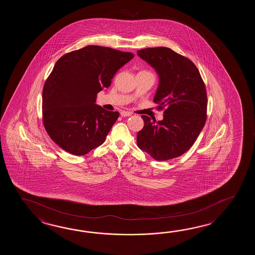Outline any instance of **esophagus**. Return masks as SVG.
I'll return each instance as SVG.
<instances>
[{
    "label": "esophagus",
    "mask_w": 255,
    "mask_h": 255,
    "mask_svg": "<svg viewBox=\"0 0 255 255\" xmlns=\"http://www.w3.org/2000/svg\"><path fill=\"white\" fill-rule=\"evenodd\" d=\"M120 115H121L122 117H129V116H131L132 114H131L130 112H128V111H121Z\"/></svg>",
    "instance_id": "34e87169"
}]
</instances>
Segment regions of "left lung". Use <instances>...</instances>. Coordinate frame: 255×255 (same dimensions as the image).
I'll return each mask as SVG.
<instances>
[{
    "mask_svg": "<svg viewBox=\"0 0 255 255\" xmlns=\"http://www.w3.org/2000/svg\"><path fill=\"white\" fill-rule=\"evenodd\" d=\"M138 56L157 71L159 85L154 98L164 109L161 121L142 116L136 143L156 160H168L188 151L205 125L207 92L196 65L168 47L141 49Z\"/></svg>",
    "mask_w": 255,
    "mask_h": 255,
    "instance_id": "left-lung-1",
    "label": "left lung"
}]
</instances>
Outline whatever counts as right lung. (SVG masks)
I'll list each match as a JSON object with an SVG mask.
<instances>
[{"instance_id": "right-lung-1", "label": "right lung", "mask_w": 255, "mask_h": 255, "mask_svg": "<svg viewBox=\"0 0 255 255\" xmlns=\"http://www.w3.org/2000/svg\"><path fill=\"white\" fill-rule=\"evenodd\" d=\"M133 57L129 52L99 45L60 57L44 83L42 104L44 128L57 146L84 156L103 144L120 113L98 106V93Z\"/></svg>"}]
</instances>
